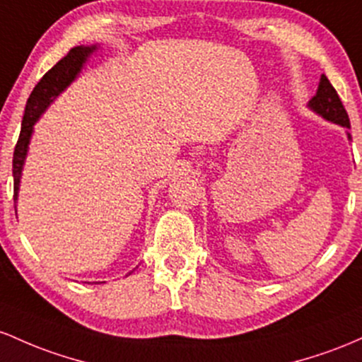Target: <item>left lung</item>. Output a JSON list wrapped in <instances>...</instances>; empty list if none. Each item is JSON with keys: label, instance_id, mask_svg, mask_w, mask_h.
I'll use <instances>...</instances> for the list:
<instances>
[{"label": "left lung", "instance_id": "obj_1", "mask_svg": "<svg viewBox=\"0 0 362 362\" xmlns=\"http://www.w3.org/2000/svg\"><path fill=\"white\" fill-rule=\"evenodd\" d=\"M308 105H310L316 115L325 117V119L340 124V127L344 128H351V121H349L347 111H345L342 100H340L339 93H337L334 85L330 83V80H328L325 75H322V78H320L316 95L313 97ZM347 136L349 140H352L351 133H347Z\"/></svg>", "mask_w": 362, "mask_h": 362}]
</instances>
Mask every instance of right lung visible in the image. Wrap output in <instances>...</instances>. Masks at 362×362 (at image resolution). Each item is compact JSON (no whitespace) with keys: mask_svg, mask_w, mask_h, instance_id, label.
<instances>
[{"mask_svg":"<svg viewBox=\"0 0 362 362\" xmlns=\"http://www.w3.org/2000/svg\"><path fill=\"white\" fill-rule=\"evenodd\" d=\"M95 51V46H76L70 49L63 59H59L54 66L51 68L46 75L40 78V82L35 85L32 90L30 97L27 100L25 115H23L22 129H20V136L17 145H15L13 152V200L17 203L18 188H20V177H22L23 162H25L28 144H30L32 132H34V124L46 111L56 97L59 95L64 88L76 78L80 70H82L83 63L87 61L88 56Z\"/></svg>","mask_w":362,"mask_h":362,"instance_id":"1","label":"right lung"}]
</instances>
